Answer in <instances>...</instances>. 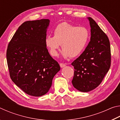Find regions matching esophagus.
Here are the masks:
<instances>
[{"label": "esophagus", "instance_id": "obj_1", "mask_svg": "<svg viewBox=\"0 0 120 120\" xmlns=\"http://www.w3.org/2000/svg\"><path fill=\"white\" fill-rule=\"evenodd\" d=\"M66 66V64H62V63H60V66L61 68H64Z\"/></svg>", "mask_w": 120, "mask_h": 120}]
</instances>
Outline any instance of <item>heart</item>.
I'll return each mask as SVG.
<instances>
[{"instance_id": "heart-1", "label": "heart", "mask_w": 120, "mask_h": 120, "mask_svg": "<svg viewBox=\"0 0 120 120\" xmlns=\"http://www.w3.org/2000/svg\"><path fill=\"white\" fill-rule=\"evenodd\" d=\"M54 36L49 35L45 44L53 56L58 54L60 45L64 58H75L79 56L86 48L89 40L88 30L84 26H77L67 22H62L56 26Z\"/></svg>"}]
</instances>
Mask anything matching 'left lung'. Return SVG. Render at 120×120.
Segmentation results:
<instances>
[{
    "mask_svg": "<svg viewBox=\"0 0 120 120\" xmlns=\"http://www.w3.org/2000/svg\"><path fill=\"white\" fill-rule=\"evenodd\" d=\"M90 26V40L82 53L71 65L74 66L73 86L82 92L96 88L111 66V48L109 38L91 17H87Z\"/></svg>",
    "mask_w": 120,
    "mask_h": 120,
    "instance_id": "obj_1",
    "label": "left lung"
}]
</instances>
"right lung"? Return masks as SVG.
I'll use <instances>...</instances> for the list:
<instances>
[{
	"label": "right lung",
	"mask_w": 120,
	"mask_h": 120,
	"mask_svg": "<svg viewBox=\"0 0 120 120\" xmlns=\"http://www.w3.org/2000/svg\"><path fill=\"white\" fill-rule=\"evenodd\" d=\"M50 20L26 21L19 26L8 45L6 57L10 77L26 94L39 97L51 87L60 67L45 44Z\"/></svg>",
	"instance_id": "right-lung-1"
}]
</instances>
